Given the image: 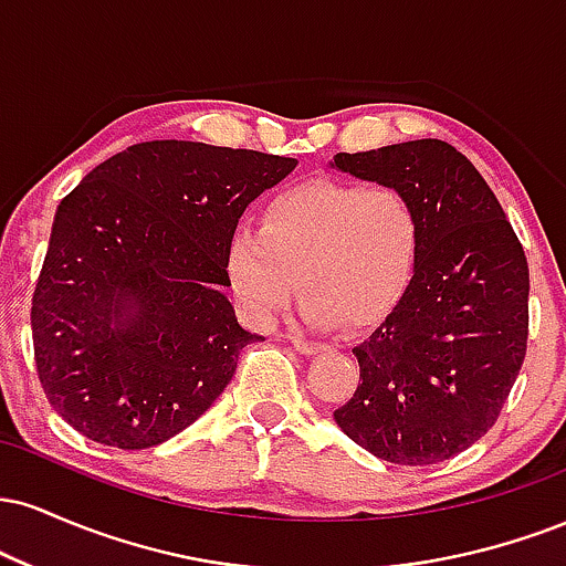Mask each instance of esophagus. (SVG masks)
I'll list each match as a JSON object with an SVG mask.
<instances>
[{
  "label": "esophagus",
  "mask_w": 566,
  "mask_h": 566,
  "mask_svg": "<svg viewBox=\"0 0 566 566\" xmlns=\"http://www.w3.org/2000/svg\"><path fill=\"white\" fill-rule=\"evenodd\" d=\"M292 348L301 350V354H324V350H329L327 343H319V340H305V337H292Z\"/></svg>",
  "instance_id": "esophagus-1"
}]
</instances>
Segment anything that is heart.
I'll use <instances>...</instances> for the list:
<instances>
[{
    "mask_svg": "<svg viewBox=\"0 0 566 566\" xmlns=\"http://www.w3.org/2000/svg\"><path fill=\"white\" fill-rule=\"evenodd\" d=\"M420 255V216L391 186L311 180L269 201L261 229L239 226L226 274L239 308L271 324L303 292L314 327L359 329L399 305Z\"/></svg>",
    "mask_w": 566,
    "mask_h": 566,
    "instance_id": "1",
    "label": "heart"
}]
</instances>
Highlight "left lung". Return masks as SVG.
Masks as SVG:
<instances>
[{
	"instance_id": "1",
	"label": "left lung",
	"mask_w": 566,
	"mask_h": 566,
	"mask_svg": "<svg viewBox=\"0 0 566 566\" xmlns=\"http://www.w3.org/2000/svg\"><path fill=\"white\" fill-rule=\"evenodd\" d=\"M333 167L391 186L420 216L412 282L354 348L359 386L335 423L375 458L431 465L495 426L530 333V269L486 180L444 140L335 154Z\"/></svg>"
}]
</instances>
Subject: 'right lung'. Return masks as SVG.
Listing matches in <instances>:
<instances>
[{
	"label": "right lung",
	"instance_id": "obj_1",
	"mask_svg": "<svg viewBox=\"0 0 566 566\" xmlns=\"http://www.w3.org/2000/svg\"><path fill=\"white\" fill-rule=\"evenodd\" d=\"M297 159L135 143L57 205L31 301L39 382L82 437L146 450L210 409L263 340L226 297V247Z\"/></svg>",
	"mask_w": 566,
	"mask_h": 566
}]
</instances>
